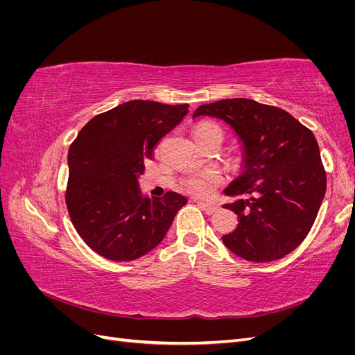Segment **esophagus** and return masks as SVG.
<instances>
[{"label":"esophagus","mask_w":355,"mask_h":355,"mask_svg":"<svg viewBox=\"0 0 355 355\" xmlns=\"http://www.w3.org/2000/svg\"><path fill=\"white\" fill-rule=\"evenodd\" d=\"M197 204L200 206V209L202 211H206L207 214H214L218 211V207L214 204H209V202H202V201H197Z\"/></svg>","instance_id":"esophagus-1"}]
</instances>
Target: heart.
<instances>
[{"label": "heart", "mask_w": 355, "mask_h": 355, "mask_svg": "<svg viewBox=\"0 0 355 355\" xmlns=\"http://www.w3.org/2000/svg\"><path fill=\"white\" fill-rule=\"evenodd\" d=\"M200 135H218L220 139L223 137L222 128L218 124H213V123H204V124L198 125L196 128L194 136H200ZM219 182H220V176L216 173V171L201 170V171H196V173L189 175L185 179L184 185L194 196L209 197L214 191V188L219 185Z\"/></svg>", "instance_id": "b5f03b06"}]
</instances>
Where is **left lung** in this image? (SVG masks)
Returning a JSON list of instances; mask_svg holds the SVG:
<instances>
[{
  "instance_id": "left-lung-1",
  "label": "left lung",
  "mask_w": 355,
  "mask_h": 355,
  "mask_svg": "<svg viewBox=\"0 0 355 355\" xmlns=\"http://www.w3.org/2000/svg\"><path fill=\"white\" fill-rule=\"evenodd\" d=\"M204 115L228 123L244 146L243 175L225 189L241 197L225 204L239 225L223 244L250 262L282 259L306 239L326 194L315 136L284 110L252 99L201 105L192 116Z\"/></svg>"
}]
</instances>
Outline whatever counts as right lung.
Listing matches in <instances>:
<instances>
[{"mask_svg": "<svg viewBox=\"0 0 355 355\" xmlns=\"http://www.w3.org/2000/svg\"><path fill=\"white\" fill-rule=\"evenodd\" d=\"M189 105L130 101L96 115L69 146L65 201L73 228L92 250L115 262L135 261L163 241L187 198L139 189L145 161L184 120Z\"/></svg>", "mask_w": 355, "mask_h": 355, "instance_id": "right-lung-1", "label": "right lung"}]
</instances>
